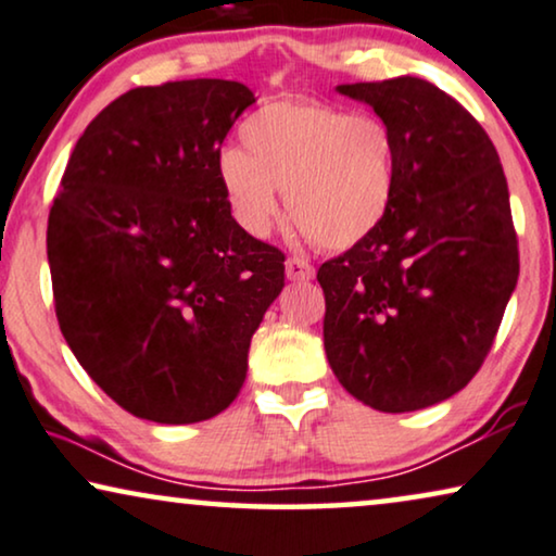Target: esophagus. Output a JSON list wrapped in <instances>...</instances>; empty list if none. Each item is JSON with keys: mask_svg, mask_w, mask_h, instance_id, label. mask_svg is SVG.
I'll return each instance as SVG.
<instances>
[{"mask_svg": "<svg viewBox=\"0 0 556 556\" xmlns=\"http://www.w3.org/2000/svg\"><path fill=\"white\" fill-rule=\"evenodd\" d=\"M312 277H315V267H312L309 262L300 260V256H292V260H287V279L307 281Z\"/></svg>", "mask_w": 556, "mask_h": 556, "instance_id": "obj_1", "label": "esophagus"}]
</instances>
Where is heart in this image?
Instances as JSON below:
<instances>
[{"label": "heart", "instance_id": "1", "mask_svg": "<svg viewBox=\"0 0 556 556\" xmlns=\"http://www.w3.org/2000/svg\"><path fill=\"white\" fill-rule=\"evenodd\" d=\"M239 143L218 159V184L233 222L254 239L275 229L277 191L312 244L332 252L370 237L393 203L397 143L372 115L277 100L241 123Z\"/></svg>", "mask_w": 556, "mask_h": 556}]
</instances>
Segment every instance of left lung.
<instances>
[{
	"label": "left lung",
	"instance_id": "left-lung-1",
	"mask_svg": "<svg viewBox=\"0 0 556 556\" xmlns=\"http://www.w3.org/2000/svg\"><path fill=\"white\" fill-rule=\"evenodd\" d=\"M397 143L395 197L365 241L325 262V353L382 413L456 395L479 372L519 279L509 186L486 130L420 77L338 85Z\"/></svg>",
	"mask_w": 556,
	"mask_h": 556
}]
</instances>
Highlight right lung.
I'll return each mask as SVG.
<instances>
[{"mask_svg":"<svg viewBox=\"0 0 556 556\" xmlns=\"http://www.w3.org/2000/svg\"><path fill=\"white\" fill-rule=\"evenodd\" d=\"M254 100L216 77L136 88L70 153L47 222L54 312L77 363L136 418L229 408L285 287V254L233 222L218 184V148Z\"/></svg>","mask_w":556,"mask_h":556,"instance_id":"1","label":"right lung"}]
</instances>
